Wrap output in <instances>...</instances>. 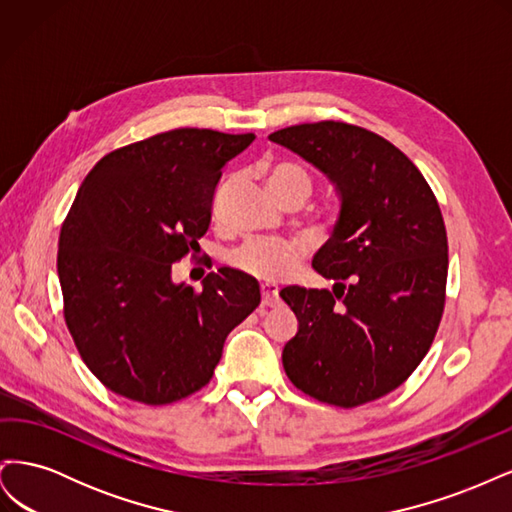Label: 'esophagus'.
<instances>
[{"mask_svg":"<svg viewBox=\"0 0 512 512\" xmlns=\"http://www.w3.org/2000/svg\"><path fill=\"white\" fill-rule=\"evenodd\" d=\"M260 294H262V305L265 307H275L280 303V288L273 284H262Z\"/></svg>","mask_w":512,"mask_h":512,"instance_id":"1","label":"esophagus"}]
</instances>
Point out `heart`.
Instances as JSON below:
<instances>
[{
  "instance_id": "obj_1",
  "label": "heart",
  "mask_w": 512,
  "mask_h": 512,
  "mask_svg": "<svg viewBox=\"0 0 512 512\" xmlns=\"http://www.w3.org/2000/svg\"><path fill=\"white\" fill-rule=\"evenodd\" d=\"M267 185L273 196L280 200L286 198H301L303 203L314 190V177L309 170L299 166L282 162L275 164L267 170ZM226 192V185L215 192L213 198V211L218 213L222 207V198ZM303 256V247L288 239H254L247 241L243 247L235 252L232 260L239 269L250 273L262 282H280L297 271Z\"/></svg>"
}]
</instances>
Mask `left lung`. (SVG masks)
<instances>
[{
    "label": "left lung",
    "mask_w": 512,
    "mask_h": 512,
    "mask_svg": "<svg viewBox=\"0 0 512 512\" xmlns=\"http://www.w3.org/2000/svg\"><path fill=\"white\" fill-rule=\"evenodd\" d=\"M269 141L329 177L342 200L314 269L333 290L288 286L299 320L286 376L322 404L354 408L404 384L444 312L446 228L429 183L386 138L344 121L301 123Z\"/></svg>",
    "instance_id": "1"
}]
</instances>
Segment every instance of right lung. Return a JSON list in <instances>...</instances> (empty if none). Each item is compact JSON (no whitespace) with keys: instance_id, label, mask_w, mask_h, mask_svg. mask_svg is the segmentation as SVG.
<instances>
[{"instance_id":"1","label":"right lung","mask_w":512,"mask_h":512,"mask_svg":"<svg viewBox=\"0 0 512 512\" xmlns=\"http://www.w3.org/2000/svg\"><path fill=\"white\" fill-rule=\"evenodd\" d=\"M254 138L162 132L108 153L76 192L57 252L64 318L113 393L164 406L200 391L228 333L258 307V284L230 267L198 292L170 277L209 228L224 166Z\"/></svg>"}]
</instances>
